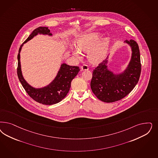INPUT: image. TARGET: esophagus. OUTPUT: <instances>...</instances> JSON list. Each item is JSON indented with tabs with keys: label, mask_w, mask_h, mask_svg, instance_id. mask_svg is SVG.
I'll return each mask as SVG.
<instances>
[{
	"label": "esophagus",
	"mask_w": 158,
	"mask_h": 158,
	"mask_svg": "<svg viewBox=\"0 0 158 158\" xmlns=\"http://www.w3.org/2000/svg\"><path fill=\"white\" fill-rule=\"evenodd\" d=\"M89 69V67L87 65H82L81 66V70L82 71H84V70H88Z\"/></svg>",
	"instance_id": "obj_1"
}]
</instances>
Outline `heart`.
<instances>
[{
    "mask_svg": "<svg viewBox=\"0 0 158 158\" xmlns=\"http://www.w3.org/2000/svg\"><path fill=\"white\" fill-rule=\"evenodd\" d=\"M100 36L97 34H90L82 36L77 42V49L88 52V59L93 64H98L105 58L107 54L109 41L107 38L100 40ZM74 55L80 59L81 54L77 49L73 51Z\"/></svg>",
    "mask_w": 158,
    "mask_h": 158,
    "instance_id": "heart-1",
    "label": "heart"
}]
</instances>
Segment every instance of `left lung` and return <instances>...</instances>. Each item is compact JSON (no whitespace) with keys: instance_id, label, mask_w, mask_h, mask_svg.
Listing matches in <instances>:
<instances>
[{"instance_id":"left-lung-1","label":"left lung","mask_w":158,"mask_h":158,"mask_svg":"<svg viewBox=\"0 0 158 158\" xmlns=\"http://www.w3.org/2000/svg\"><path fill=\"white\" fill-rule=\"evenodd\" d=\"M124 43L131 48V55L123 71L115 73L109 69V56L93 70L92 91L103 102L110 103L122 99L132 91L139 80L141 64L137 43L132 40Z\"/></svg>"}]
</instances>
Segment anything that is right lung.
Returning <instances> with one entry per match:
<instances>
[{
    "instance_id": "add662e5",
    "label": "right lung",
    "mask_w": 158,
    "mask_h": 158,
    "mask_svg": "<svg viewBox=\"0 0 158 158\" xmlns=\"http://www.w3.org/2000/svg\"><path fill=\"white\" fill-rule=\"evenodd\" d=\"M38 34L52 35L50 30L46 27H40L32 31L30 35H29L28 38L24 42L19 49L17 56V76L21 85L31 98L43 105H51L60 102L65 98L70 90L72 80L76 76L80 69L79 67L71 66L66 63H63L60 67L54 80L46 86L42 88H35L30 85L26 81L22 74L20 52L24 44Z\"/></svg>"
}]
</instances>
